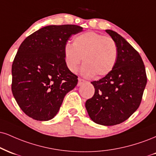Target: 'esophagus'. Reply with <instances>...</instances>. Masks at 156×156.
<instances>
[{
  "instance_id": "esophagus-1",
  "label": "esophagus",
  "mask_w": 156,
  "mask_h": 156,
  "mask_svg": "<svg viewBox=\"0 0 156 156\" xmlns=\"http://www.w3.org/2000/svg\"><path fill=\"white\" fill-rule=\"evenodd\" d=\"M86 82V80H84L83 79H82V78H78V86H81L82 84H83L84 83Z\"/></svg>"
}]
</instances>
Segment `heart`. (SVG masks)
<instances>
[{"label": "heart", "mask_w": 156, "mask_h": 156, "mask_svg": "<svg viewBox=\"0 0 156 156\" xmlns=\"http://www.w3.org/2000/svg\"><path fill=\"white\" fill-rule=\"evenodd\" d=\"M64 55L67 68L72 73L77 72L83 58L82 76L102 77L113 70L118 58V47L112 37L86 32L75 37L73 44H65Z\"/></svg>", "instance_id": "b5f03b06"}]
</instances>
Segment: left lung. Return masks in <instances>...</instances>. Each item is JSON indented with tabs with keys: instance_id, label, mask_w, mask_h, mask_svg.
<instances>
[{
	"instance_id": "obj_1",
	"label": "left lung",
	"mask_w": 156,
	"mask_h": 156,
	"mask_svg": "<svg viewBox=\"0 0 156 156\" xmlns=\"http://www.w3.org/2000/svg\"><path fill=\"white\" fill-rule=\"evenodd\" d=\"M105 31L117 45V61L109 74L91 82L95 92L86 102V108L94 123L114 126L125 121L138 109L147 76L143 61L132 45L116 32Z\"/></svg>"
}]
</instances>
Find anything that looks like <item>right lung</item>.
<instances>
[{"instance_id": "add662e5", "label": "right lung", "mask_w": 156, "mask_h": 156, "mask_svg": "<svg viewBox=\"0 0 156 156\" xmlns=\"http://www.w3.org/2000/svg\"><path fill=\"white\" fill-rule=\"evenodd\" d=\"M83 31L75 24L48 25L26 37L12 64V90L26 115L46 121L57 114L78 77L67 68L64 48L73 35Z\"/></svg>"}]
</instances>
